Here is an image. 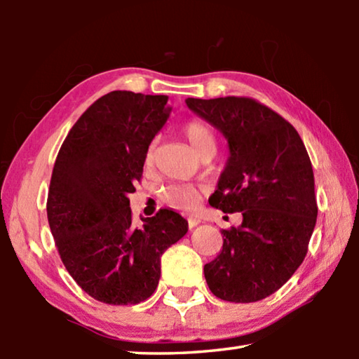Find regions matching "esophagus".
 <instances>
[{"instance_id": "1", "label": "esophagus", "mask_w": 359, "mask_h": 359, "mask_svg": "<svg viewBox=\"0 0 359 359\" xmlns=\"http://www.w3.org/2000/svg\"><path fill=\"white\" fill-rule=\"evenodd\" d=\"M199 223H201V220H199V218H196V217H190V218H188V226H190V228L198 226Z\"/></svg>"}]
</instances>
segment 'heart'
I'll list each match as a JSON object with an SVG mask.
<instances>
[{"mask_svg":"<svg viewBox=\"0 0 359 359\" xmlns=\"http://www.w3.org/2000/svg\"><path fill=\"white\" fill-rule=\"evenodd\" d=\"M184 133L188 142L191 144V147L199 156H201L204 151L217 149V139L214 131H212L209 125H205L201 120L188 121L184 128ZM155 149L156 144L151 142L147 151H145L144 161L147 166H151V163L155 160ZM161 196L169 205H172L174 209L193 210L198 208L199 199H201V190H199L196 185L191 184H171L163 190Z\"/></svg>","mask_w":359,"mask_h":359,"instance_id":"obj_1","label":"heart"}]
</instances>
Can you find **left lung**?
I'll return each mask as SVG.
<instances>
[{
    "instance_id": "obj_1",
    "label": "left lung",
    "mask_w": 359,
    "mask_h": 359,
    "mask_svg": "<svg viewBox=\"0 0 359 359\" xmlns=\"http://www.w3.org/2000/svg\"><path fill=\"white\" fill-rule=\"evenodd\" d=\"M185 102L228 141L229 158L210 205L242 214L238 228L222 229L223 248L204 266L205 282L223 301L264 299L301 266L317 223L306 145L293 125L252 98Z\"/></svg>"
}]
</instances>
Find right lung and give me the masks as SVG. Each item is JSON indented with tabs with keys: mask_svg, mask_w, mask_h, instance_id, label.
Masks as SVG:
<instances>
[{
	"mask_svg": "<svg viewBox=\"0 0 359 359\" xmlns=\"http://www.w3.org/2000/svg\"><path fill=\"white\" fill-rule=\"evenodd\" d=\"M165 95L107 93L66 136L53 166L47 218L60 258L85 293L112 306L147 299L161 276V255L184 238L188 223L160 209L131 220L130 193L141 180L151 139L171 107Z\"/></svg>",
	"mask_w": 359,
	"mask_h": 359,
	"instance_id": "obj_1",
	"label": "right lung"
}]
</instances>
